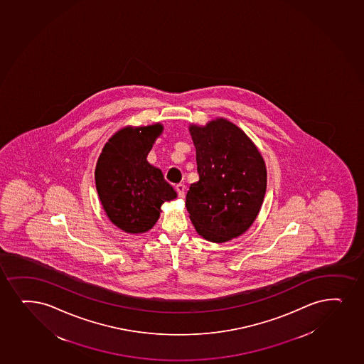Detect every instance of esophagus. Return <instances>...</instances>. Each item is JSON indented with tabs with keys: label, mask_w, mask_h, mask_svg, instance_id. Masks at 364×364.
Wrapping results in <instances>:
<instances>
[{
	"label": "esophagus",
	"mask_w": 364,
	"mask_h": 364,
	"mask_svg": "<svg viewBox=\"0 0 364 364\" xmlns=\"http://www.w3.org/2000/svg\"><path fill=\"white\" fill-rule=\"evenodd\" d=\"M176 193H178V196L180 198H184L185 197V185L184 184H178L176 186Z\"/></svg>",
	"instance_id": "obj_1"
}]
</instances>
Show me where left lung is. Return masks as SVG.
Instances as JSON below:
<instances>
[{
  "instance_id": "left-lung-1",
  "label": "left lung",
  "mask_w": 364,
  "mask_h": 364,
  "mask_svg": "<svg viewBox=\"0 0 364 364\" xmlns=\"http://www.w3.org/2000/svg\"><path fill=\"white\" fill-rule=\"evenodd\" d=\"M190 133L200 180L190 186L186 208L200 235L225 242L244 234L261 210L264 161L247 135L222 118L203 128L191 125Z\"/></svg>"
}]
</instances>
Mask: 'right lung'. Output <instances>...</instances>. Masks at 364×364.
<instances>
[{"mask_svg": "<svg viewBox=\"0 0 364 364\" xmlns=\"http://www.w3.org/2000/svg\"><path fill=\"white\" fill-rule=\"evenodd\" d=\"M162 125L125 128L103 147L95 171L96 188L108 218L122 230L145 232L159 218L163 202L176 193L162 171L146 161Z\"/></svg>", "mask_w": 364, "mask_h": 364, "instance_id": "obj_1", "label": "right lung"}]
</instances>
